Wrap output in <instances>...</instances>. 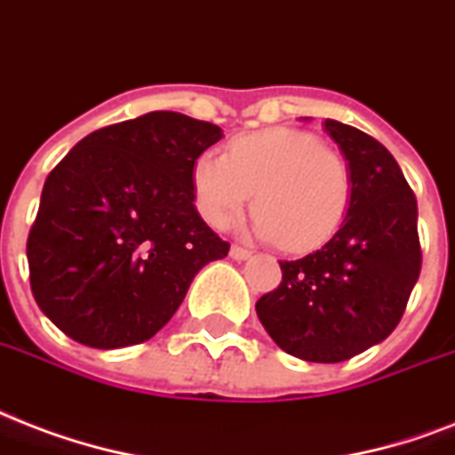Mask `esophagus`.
Masks as SVG:
<instances>
[{
    "mask_svg": "<svg viewBox=\"0 0 455 455\" xmlns=\"http://www.w3.org/2000/svg\"><path fill=\"white\" fill-rule=\"evenodd\" d=\"M230 256L235 260H246L249 256H251V251H249V249H244V246H232Z\"/></svg>",
    "mask_w": 455,
    "mask_h": 455,
    "instance_id": "1",
    "label": "esophagus"
}]
</instances>
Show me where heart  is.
<instances>
[{"instance_id": "b5f03b06", "label": "heart", "mask_w": 455, "mask_h": 455, "mask_svg": "<svg viewBox=\"0 0 455 455\" xmlns=\"http://www.w3.org/2000/svg\"><path fill=\"white\" fill-rule=\"evenodd\" d=\"M189 182L196 211L213 230H228L256 188L253 228L290 251H313L330 242L354 196L347 158L297 128L239 135L228 144L225 156L204 151Z\"/></svg>"}]
</instances>
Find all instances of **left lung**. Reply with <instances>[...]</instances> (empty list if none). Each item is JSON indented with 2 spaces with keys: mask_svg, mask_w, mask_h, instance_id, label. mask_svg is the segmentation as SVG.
<instances>
[{
  "mask_svg": "<svg viewBox=\"0 0 455 455\" xmlns=\"http://www.w3.org/2000/svg\"><path fill=\"white\" fill-rule=\"evenodd\" d=\"M354 178L344 223L323 249L280 260L283 283L256 301L277 347L301 361L339 363L385 341L420 275L418 202L394 156L358 128L327 118Z\"/></svg>",
  "mask_w": 455,
  "mask_h": 455,
  "instance_id": "1",
  "label": "left lung"
}]
</instances>
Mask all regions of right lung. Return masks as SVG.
<instances>
[{"mask_svg":"<svg viewBox=\"0 0 455 455\" xmlns=\"http://www.w3.org/2000/svg\"><path fill=\"white\" fill-rule=\"evenodd\" d=\"M223 137L213 123L151 111L94 130L47 175L28 235L30 287L70 339H151L195 275L230 244L195 209L192 165Z\"/></svg>","mask_w":455,"mask_h":455,"instance_id":"obj_1","label":"right lung"}]
</instances>
